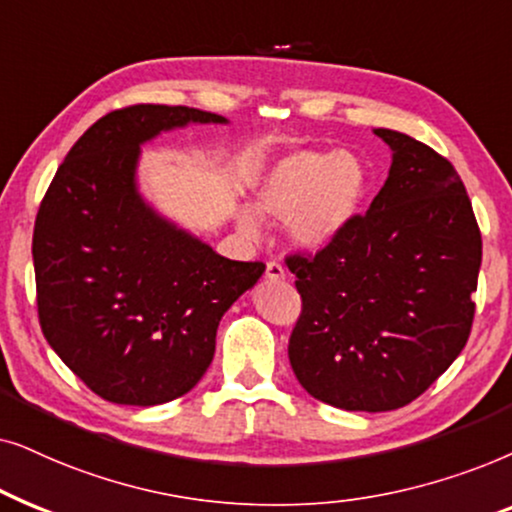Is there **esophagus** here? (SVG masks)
Listing matches in <instances>:
<instances>
[{
  "mask_svg": "<svg viewBox=\"0 0 512 512\" xmlns=\"http://www.w3.org/2000/svg\"><path fill=\"white\" fill-rule=\"evenodd\" d=\"M267 278H269V281H285V269H283V264L269 262V264H267Z\"/></svg>",
  "mask_w": 512,
  "mask_h": 512,
  "instance_id": "34e87169",
  "label": "esophagus"
}]
</instances>
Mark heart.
Listing matches in <instances>:
<instances>
[{"label": "heart", "instance_id": "1", "mask_svg": "<svg viewBox=\"0 0 512 512\" xmlns=\"http://www.w3.org/2000/svg\"><path fill=\"white\" fill-rule=\"evenodd\" d=\"M370 173L358 154L297 149L276 159L255 185V207L262 215L285 220L290 243L320 252L339 241L363 215ZM243 236L262 234V220L250 206L236 208Z\"/></svg>", "mask_w": 512, "mask_h": 512}]
</instances>
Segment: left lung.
Returning a JSON list of instances; mask_svg holds the SVG:
<instances>
[{
	"mask_svg": "<svg viewBox=\"0 0 512 512\" xmlns=\"http://www.w3.org/2000/svg\"><path fill=\"white\" fill-rule=\"evenodd\" d=\"M374 135L391 147V168L370 210L313 260H288L304 304L292 372L320 403L349 412L398 410L454 363L482 264L452 163L405 133Z\"/></svg>",
	"mask_w": 512,
	"mask_h": 512,
	"instance_id": "8db88e82",
	"label": "left lung"
}]
</instances>
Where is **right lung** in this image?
Segmentation results:
<instances>
[{"mask_svg": "<svg viewBox=\"0 0 512 512\" xmlns=\"http://www.w3.org/2000/svg\"><path fill=\"white\" fill-rule=\"evenodd\" d=\"M192 124L229 119L180 105L109 112L74 142L34 222L46 342L109 403L152 407L192 391L213 363L222 316L264 274L140 192L142 145Z\"/></svg>", "mask_w": 512, "mask_h": 512, "instance_id": "1", "label": "right lung"}]
</instances>
